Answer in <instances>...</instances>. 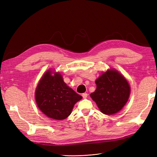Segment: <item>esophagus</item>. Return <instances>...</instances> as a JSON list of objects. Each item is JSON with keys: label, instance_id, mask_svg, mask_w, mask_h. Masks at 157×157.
<instances>
[{"label": "esophagus", "instance_id": "1", "mask_svg": "<svg viewBox=\"0 0 157 157\" xmlns=\"http://www.w3.org/2000/svg\"><path fill=\"white\" fill-rule=\"evenodd\" d=\"M87 95H88V94H87L86 93H83V94H82V97H83L84 99H85V98H87Z\"/></svg>", "mask_w": 157, "mask_h": 157}]
</instances>
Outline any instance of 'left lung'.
Instances as JSON below:
<instances>
[{
	"instance_id": "obj_1",
	"label": "left lung",
	"mask_w": 157,
	"mask_h": 157,
	"mask_svg": "<svg viewBox=\"0 0 157 157\" xmlns=\"http://www.w3.org/2000/svg\"><path fill=\"white\" fill-rule=\"evenodd\" d=\"M97 88L90 94L102 113L113 115L119 112L128 100L130 87L126 79L114 70L103 73L95 81Z\"/></svg>"
}]
</instances>
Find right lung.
Returning <instances> with one entry per match:
<instances>
[{
    "mask_svg": "<svg viewBox=\"0 0 157 157\" xmlns=\"http://www.w3.org/2000/svg\"><path fill=\"white\" fill-rule=\"evenodd\" d=\"M36 104L45 115L56 120L66 119L76 103L82 97L68 86L59 73L51 76L47 71L36 90Z\"/></svg>",
    "mask_w": 157,
    "mask_h": 157,
    "instance_id": "add662e5",
    "label": "right lung"
}]
</instances>
